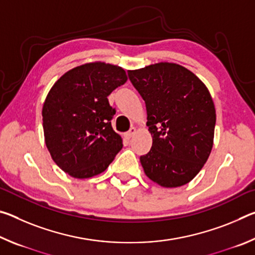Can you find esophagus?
Listing matches in <instances>:
<instances>
[{
	"label": "esophagus",
	"mask_w": 255,
	"mask_h": 255,
	"mask_svg": "<svg viewBox=\"0 0 255 255\" xmlns=\"http://www.w3.org/2000/svg\"><path fill=\"white\" fill-rule=\"evenodd\" d=\"M135 132H136V128H130V130L129 131H127L126 133H125V137H126V139H130V138L135 135Z\"/></svg>",
	"instance_id": "1"
}]
</instances>
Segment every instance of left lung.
<instances>
[{"mask_svg": "<svg viewBox=\"0 0 255 255\" xmlns=\"http://www.w3.org/2000/svg\"><path fill=\"white\" fill-rule=\"evenodd\" d=\"M145 101L152 148L140 156L145 174L164 188L187 184L199 173L213 148L214 101L191 71L157 63L128 71Z\"/></svg>", "mask_w": 255, "mask_h": 255, "instance_id": "left-lung-1", "label": "left lung"}]
</instances>
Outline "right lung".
Here are the masks:
<instances>
[{
    "label": "right lung",
    "mask_w": 255,
    "mask_h": 255,
    "mask_svg": "<svg viewBox=\"0 0 255 255\" xmlns=\"http://www.w3.org/2000/svg\"><path fill=\"white\" fill-rule=\"evenodd\" d=\"M124 68L101 62L66 72L42 107L46 146L54 162L76 179L102 173L123 148L111 126L116 109L108 96L126 83Z\"/></svg>",
    "instance_id": "1"
}]
</instances>
